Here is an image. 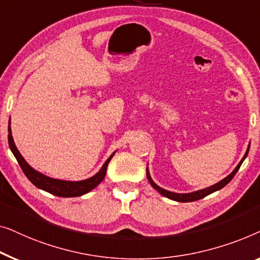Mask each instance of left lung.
Listing matches in <instances>:
<instances>
[{
  "instance_id": "8db88e82",
  "label": "left lung",
  "mask_w": 260,
  "mask_h": 260,
  "mask_svg": "<svg viewBox=\"0 0 260 260\" xmlns=\"http://www.w3.org/2000/svg\"><path fill=\"white\" fill-rule=\"evenodd\" d=\"M248 151H250V145H248L247 151H246V153H245L244 158L240 160V162L238 164V166H237V167L235 168V170H233V172H232L231 174L228 175V177H226L225 179H222L221 181H219L218 184L212 185V186H210V187L204 188V189H200V191H197V192L185 193V194H180V193H174V192L166 191V189H164V188H161V187H159V186L156 185L155 182L152 180L151 175H149L148 168H147V170H146V174H147V179H148V181L151 182V185L153 186V187H154V188L156 189V191H158V192L160 193V194L164 196V197H166V198H168V199H172V200H175V202H180V203L196 202V200L203 199V198H205V197H206V196L211 194V193H213V192H215V191H218V189H221L222 187H224V186L228 185L229 182L232 180L233 177H235L237 172H238V170H239L240 166H241V164H243V161L245 160V158H246V156H247V153H248Z\"/></svg>"
}]
</instances>
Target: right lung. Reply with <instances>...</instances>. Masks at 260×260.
Here are the masks:
<instances>
[{"mask_svg":"<svg viewBox=\"0 0 260 260\" xmlns=\"http://www.w3.org/2000/svg\"><path fill=\"white\" fill-rule=\"evenodd\" d=\"M8 142L9 147L12 149L13 154L15 155V158L21 166L22 171L25 174L29 180L31 181L32 185H35L38 188H41L43 191L52 193L54 196L57 197H63V198H71V197H80L86 194L89 191H92L93 188L100 184V182L105 179L106 171H107V166L113 155L115 154V152L106 160L104 166L101 167V170L98 172L96 174L93 175L92 178L86 179V180L81 181H66V180H58V179H53L49 177H46L40 172L35 171L34 168L30 167L27 164V161L23 159V156L21 155L19 149L16 148L15 144H14L13 137H12V129H10V120H9V127H8Z\"/></svg>","mask_w":260,"mask_h":260,"instance_id":"1","label":"right lung"}]
</instances>
